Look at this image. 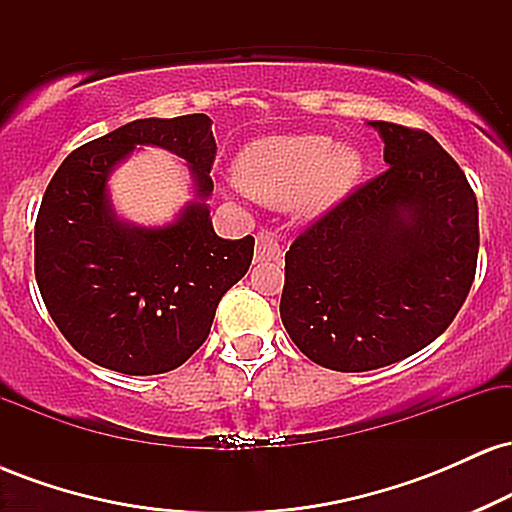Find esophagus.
I'll return each instance as SVG.
<instances>
[{"instance_id":"34e87169","label":"esophagus","mask_w":512,"mask_h":512,"mask_svg":"<svg viewBox=\"0 0 512 512\" xmlns=\"http://www.w3.org/2000/svg\"><path fill=\"white\" fill-rule=\"evenodd\" d=\"M281 257V245L279 240L272 231H267V228H262L260 233H257V250H255V260L257 262H269V260H279Z\"/></svg>"}]
</instances>
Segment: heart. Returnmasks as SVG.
<instances>
[{"instance_id":"heart-1","label":"heart","mask_w":512,"mask_h":512,"mask_svg":"<svg viewBox=\"0 0 512 512\" xmlns=\"http://www.w3.org/2000/svg\"><path fill=\"white\" fill-rule=\"evenodd\" d=\"M361 170L356 146L334 144L325 134H279L245 146L233 175L240 190L264 204L320 214L354 190Z\"/></svg>"}]
</instances>
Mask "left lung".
Instances as JSON below:
<instances>
[{
    "mask_svg": "<svg viewBox=\"0 0 512 512\" xmlns=\"http://www.w3.org/2000/svg\"><path fill=\"white\" fill-rule=\"evenodd\" d=\"M387 170L310 223L286 252L281 322L310 361L361 373L448 330L472 289L479 209L424 129L370 122Z\"/></svg>",
    "mask_w": 512,
    "mask_h": 512,
    "instance_id": "8db88e82",
    "label": "left lung"
}]
</instances>
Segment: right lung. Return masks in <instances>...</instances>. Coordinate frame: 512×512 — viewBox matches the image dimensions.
<instances>
[{
	"label": "right lung",
	"instance_id": "1",
	"mask_svg": "<svg viewBox=\"0 0 512 512\" xmlns=\"http://www.w3.org/2000/svg\"><path fill=\"white\" fill-rule=\"evenodd\" d=\"M173 150L198 199L168 227L116 219L112 168L137 145ZM216 142L207 115L134 120L72 151L35 219V281L57 330L98 366L156 375L182 366L209 337L221 296L248 272L255 238L214 233L207 197Z\"/></svg>",
	"mask_w": 512,
	"mask_h": 512
}]
</instances>
